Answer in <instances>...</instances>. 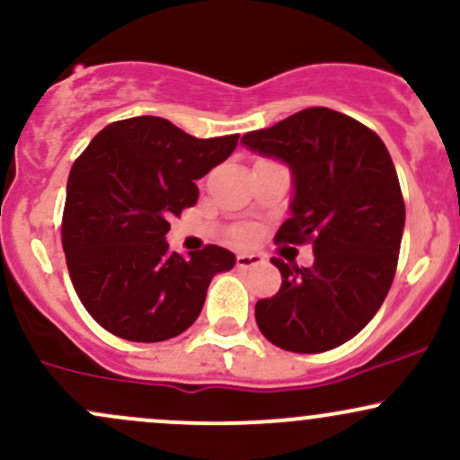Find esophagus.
Wrapping results in <instances>:
<instances>
[{"instance_id": "esophagus-1", "label": "esophagus", "mask_w": 460, "mask_h": 460, "mask_svg": "<svg viewBox=\"0 0 460 460\" xmlns=\"http://www.w3.org/2000/svg\"><path fill=\"white\" fill-rule=\"evenodd\" d=\"M264 261V257L257 255V253H240L235 257V264H238V269H253V266L261 264Z\"/></svg>"}]
</instances>
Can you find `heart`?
Instances as JSON below:
<instances>
[{"label": "heart", "mask_w": 460, "mask_h": 460, "mask_svg": "<svg viewBox=\"0 0 460 460\" xmlns=\"http://www.w3.org/2000/svg\"><path fill=\"white\" fill-rule=\"evenodd\" d=\"M234 240L242 242V244H244V242H251L253 240V231H251L249 226H238V229L234 231Z\"/></svg>", "instance_id": "1"}]
</instances>
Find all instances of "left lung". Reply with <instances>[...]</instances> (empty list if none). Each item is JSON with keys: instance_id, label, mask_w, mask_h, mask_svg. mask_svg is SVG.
<instances>
[{"instance_id": "1", "label": "left lung", "mask_w": 460, "mask_h": 460, "mask_svg": "<svg viewBox=\"0 0 460 460\" xmlns=\"http://www.w3.org/2000/svg\"><path fill=\"white\" fill-rule=\"evenodd\" d=\"M242 144L290 168V218L275 242H312L314 251L310 269L272 257L281 288L257 301V327L286 351L334 349L376 316L395 277L406 209L391 155L371 128L325 107Z\"/></svg>"}]
</instances>
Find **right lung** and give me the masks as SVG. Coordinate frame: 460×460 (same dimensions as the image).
Returning a JSON list of instances; mask_svg holds the SVG:
<instances>
[{"mask_svg":"<svg viewBox=\"0 0 460 460\" xmlns=\"http://www.w3.org/2000/svg\"><path fill=\"white\" fill-rule=\"evenodd\" d=\"M240 135L196 139L155 115L100 130L75 159L63 211V251L75 295L111 334L161 342L183 334L207 288L235 255L209 244L188 257L170 251V218L196 205L211 168Z\"/></svg>","mask_w":460,"mask_h":460,"instance_id":"right-lung-1","label":"right lung"}]
</instances>
